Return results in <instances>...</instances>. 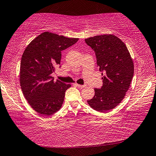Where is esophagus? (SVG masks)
Wrapping results in <instances>:
<instances>
[{
    "label": "esophagus",
    "mask_w": 156,
    "mask_h": 156,
    "mask_svg": "<svg viewBox=\"0 0 156 156\" xmlns=\"http://www.w3.org/2000/svg\"><path fill=\"white\" fill-rule=\"evenodd\" d=\"M74 84L76 87H79V88H84V87H86L85 84H83V85H82V84H78L77 83H75Z\"/></svg>",
    "instance_id": "obj_1"
}]
</instances>
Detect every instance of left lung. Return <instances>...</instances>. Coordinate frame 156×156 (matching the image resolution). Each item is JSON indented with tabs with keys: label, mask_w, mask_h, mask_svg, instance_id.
Instances as JSON below:
<instances>
[{
	"label": "left lung",
	"mask_w": 156,
	"mask_h": 156,
	"mask_svg": "<svg viewBox=\"0 0 156 156\" xmlns=\"http://www.w3.org/2000/svg\"><path fill=\"white\" fill-rule=\"evenodd\" d=\"M95 51L103 85L94 89L93 98L87 100L92 109L107 112L123 100L133 76L134 65L126 44L113 34H103L85 39Z\"/></svg>",
	"instance_id": "left-lung-1"
}]
</instances>
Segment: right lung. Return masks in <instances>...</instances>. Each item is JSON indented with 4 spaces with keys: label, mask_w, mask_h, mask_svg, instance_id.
<instances>
[{
    "label": "right lung",
    "mask_w": 156,
    "mask_h": 156,
    "mask_svg": "<svg viewBox=\"0 0 156 156\" xmlns=\"http://www.w3.org/2000/svg\"><path fill=\"white\" fill-rule=\"evenodd\" d=\"M78 41L44 31L25 48L21 58L20 84L25 99L37 113L50 115L61 108L71 84L54 81L51 73L60 64L61 51Z\"/></svg>",
    "instance_id": "add662e5"
}]
</instances>
